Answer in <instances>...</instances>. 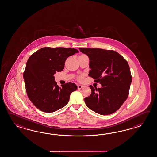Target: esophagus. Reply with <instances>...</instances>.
<instances>
[{"mask_svg":"<svg viewBox=\"0 0 157 157\" xmlns=\"http://www.w3.org/2000/svg\"><path fill=\"white\" fill-rule=\"evenodd\" d=\"M83 87V86H82V85H78V89H81V88H82Z\"/></svg>","mask_w":157,"mask_h":157,"instance_id":"34e87169","label":"esophagus"}]
</instances>
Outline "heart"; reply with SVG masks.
Returning <instances> with one entry per match:
<instances>
[{
  "label": "heart",
  "instance_id": "obj_1",
  "mask_svg": "<svg viewBox=\"0 0 157 157\" xmlns=\"http://www.w3.org/2000/svg\"><path fill=\"white\" fill-rule=\"evenodd\" d=\"M82 55H84V54H82ZM78 79L79 80H82L83 79V75H80L78 78Z\"/></svg>",
  "mask_w": 157,
  "mask_h": 157
}]
</instances>
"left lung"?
<instances>
[{
	"label": "left lung",
	"mask_w": 157,
	"mask_h": 157,
	"mask_svg": "<svg viewBox=\"0 0 157 157\" xmlns=\"http://www.w3.org/2000/svg\"><path fill=\"white\" fill-rule=\"evenodd\" d=\"M90 59L88 75L101 88L90 85L91 94L84 98L86 105L100 115H108L117 111L126 100L132 82L130 68L125 59L112 50L79 48Z\"/></svg>",
	"instance_id": "obj_1"
}]
</instances>
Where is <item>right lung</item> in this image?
<instances>
[{"mask_svg": "<svg viewBox=\"0 0 157 157\" xmlns=\"http://www.w3.org/2000/svg\"><path fill=\"white\" fill-rule=\"evenodd\" d=\"M78 52L74 48L45 47L29 58L23 77L28 97L38 109L51 113L68 103L70 94L77 86L66 83L59 87L54 74L62 71L67 58Z\"/></svg>", "mask_w": 157, "mask_h": 157, "instance_id": "1", "label": "right lung"}]
</instances>
